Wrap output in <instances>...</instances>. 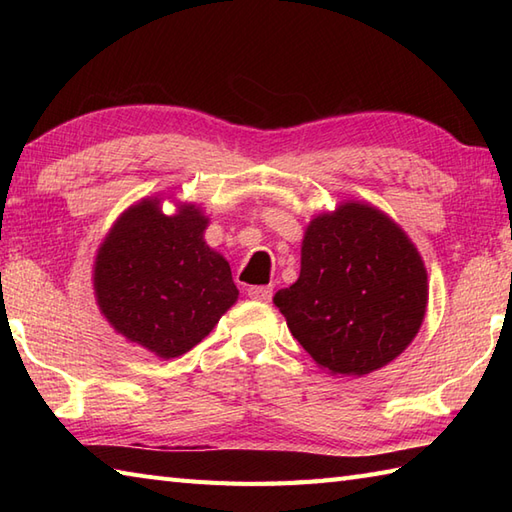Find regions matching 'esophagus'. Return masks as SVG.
<instances>
[{
	"mask_svg": "<svg viewBox=\"0 0 512 512\" xmlns=\"http://www.w3.org/2000/svg\"><path fill=\"white\" fill-rule=\"evenodd\" d=\"M248 297L253 301H270V297H273V286H250Z\"/></svg>",
	"mask_w": 512,
	"mask_h": 512,
	"instance_id": "1",
	"label": "esophagus"
}]
</instances>
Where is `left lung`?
<instances>
[{"instance_id":"8db88e82","label":"left lung","mask_w":512,"mask_h":512,"mask_svg":"<svg viewBox=\"0 0 512 512\" xmlns=\"http://www.w3.org/2000/svg\"><path fill=\"white\" fill-rule=\"evenodd\" d=\"M429 303L427 268L400 224L369 202L314 215L295 284L275 306L312 361L332 376H365L416 339Z\"/></svg>"}]
</instances>
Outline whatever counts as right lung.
Masks as SVG:
<instances>
[{
  "label": "right lung",
  "mask_w": 512,
  "mask_h": 512,
  "mask_svg": "<svg viewBox=\"0 0 512 512\" xmlns=\"http://www.w3.org/2000/svg\"><path fill=\"white\" fill-rule=\"evenodd\" d=\"M162 200L147 195L116 217L96 250L92 286L114 332L176 358L209 336L239 290L226 257L206 244L202 206L176 202L167 215Z\"/></svg>",
  "instance_id": "right-lung-1"
}]
</instances>
